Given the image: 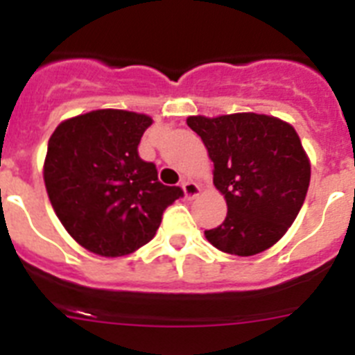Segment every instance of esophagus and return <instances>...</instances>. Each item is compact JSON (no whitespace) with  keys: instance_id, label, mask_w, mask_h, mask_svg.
Wrapping results in <instances>:
<instances>
[{"instance_id":"1","label":"esophagus","mask_w":355,"mask_h":355,"mask_svg":"<svg viewBox=\"0 0 355 355\" xmlns=\"http://www.w3.org/2000/svg\"><path fill=\"white\" fill-rule=\"evenodd\" d=\"M181 188H183V193H184V197H187V199H196V197L200 193L199 184L193 183V181H190V180L183 181Z\"/></svg>"}]
</instances>
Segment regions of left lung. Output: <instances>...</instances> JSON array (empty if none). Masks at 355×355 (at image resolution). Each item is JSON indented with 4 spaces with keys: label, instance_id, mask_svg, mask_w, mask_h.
Returning a JSON list of instances; mask_svg holds the SVG:
<instances>
[{
    "label": "left lung",
    "instance_id": "obj_1",
    "mask_svg": "<svg viewBox=\"0 0 355 355\" xmlns=\"http://www.w3.org/2000/svg\"><path fill=\"white\" fill-rule=\"evenodd\" d=\"M213 162V183L227 202L218 227L205 231L222 252L254 256L277 243L306 199L311 163L291 124L265 114L192 115Z\"/></svg>",
    "mask_w": 355,
    "mask_h": 355
}]
</instances>
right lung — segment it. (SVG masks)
I'll list each match as a JSON object with an SVG mask.
<instances>
[{
    "mask_svg": "<svg viewBox=\"0 0 355 355\" xmlns=\"http://www.w3.org/2000/svg\"><path fill=\"white\" fill-rule=\"evenodd\" d=\"M146 114L94 110L60 122L44 159L48 197L74 240L105 258L135 252L153 240L167 206L183 196L158 181L139 156Z\"/></svg>",
    "mask_w": 355,
    "mask_h": 355,
    "instance_id": "add662e5",
    "label": "right lung"
}]
</instances>
